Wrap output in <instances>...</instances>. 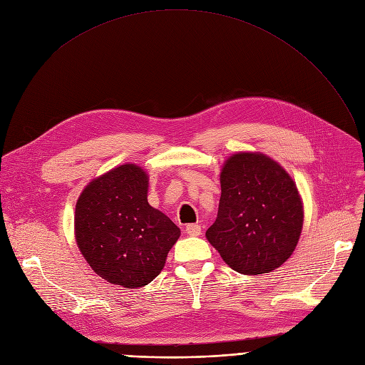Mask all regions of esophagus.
<instances>
[{
  "instance_id": "esophagus-1",
  "label": "esophagus",
  "mask_w": 365,
  "mask_h": 365,
  "mask_svg": "<svg viewBox=\"0 0 365 365\" xmlns=\"http://www.w3.org/2000/svg\"><path fill=\"white\" fill-rule=\"evenodd\" d=\"M185 233L190 236H199L202 233V227L199 224H187Z\"/></svg>"
}]
</instances>
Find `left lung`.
<instances>
[{"label": "left lung", "instance_id": "left-lung-1", "mask_svg": "<svg viewBox=\"0 0 365 365\" xmlns=\"http://www.w3.org/2000/svg\"><path fill=\"white\" fill-rule=\"evenodd\" d=\"M215 222L206 239L233 270L262 274L281 267L303 229V200L289 173L263 153L239 151L224 162Z\"/></svg>", "mask_w": 365, "mask_h": 365}]
</instances>
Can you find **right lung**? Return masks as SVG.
<instances>
[{
	"label": "right lung",
	"instance_id": "right-lung-1",
	"mask_svg": "<svg viewBox=\"0 0 365 365\" xmlns=\"http://www.w3.org/2000/svg\"><path fill=\"white\" fill-rule=\"evenodd\" d=\"M148 173L120 165L84 187L74 215L80 252L102 279L125 288L150 284L181 230L147 200Z\"/></svg>",
	"mask_w": 365,
	"mask_h": 365
}]
</instances>
